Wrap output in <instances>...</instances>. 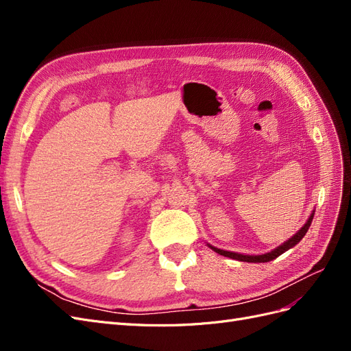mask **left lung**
<instances>
[{"mask_svg":"<svg viewBox=\"0 0 351 351\" xmlns=\"http://www.w3.org/2000/svg\"><path fill=\"white\" fill-rule=\"evenodd\" d=\"M312 219H313V214L309 217V219H307L306 224L295 232V234L290 239L287 240L285 243H282L280 247H277L275 250L269 252V253H265V254H258V256H252V254H240V253H234V252H227V250H221V249H217L214 246H209L212 250H215L217 253L222 254V256H227V258H231V259H237V261H241V262H253V263H261V262H269V261H274L277 259L280 254H282L284 252H287L289 249H291L293 246H295L297 243H299L304 234L307 232V230H309L311 224H312Z\"/></svg>","mask_w":351,"mask_h":351,"instance_id":"8db88e82","label":"left lung"}]
</instances>
